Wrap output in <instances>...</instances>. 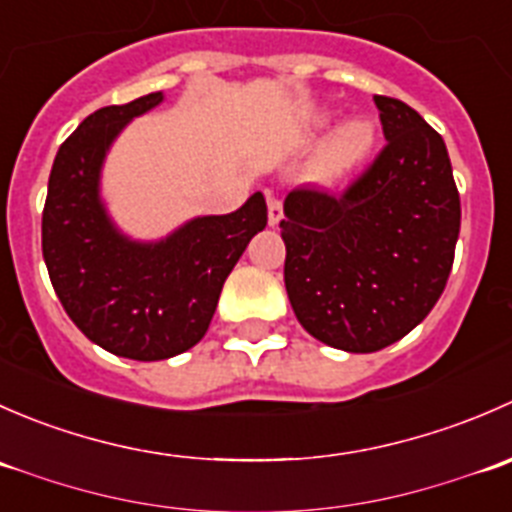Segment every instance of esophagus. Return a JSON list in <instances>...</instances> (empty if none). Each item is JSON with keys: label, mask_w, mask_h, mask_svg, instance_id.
<instances>
[{"label": "esophagus", "mask_w": 512, "mask_h": 512, "mask_svg": "<svg viewBox=\"0 0 512 512\" xmlns=\"http://www.w3.org/2000/svg\"><path fill=\"white\" fill-rule=\"evenodd\" d=\"M282 215H285L282 213V200L275 198L272 193H267V220H270V225H280Z\"/></svg>", "instance_id": "obj_1"}]
</instances>
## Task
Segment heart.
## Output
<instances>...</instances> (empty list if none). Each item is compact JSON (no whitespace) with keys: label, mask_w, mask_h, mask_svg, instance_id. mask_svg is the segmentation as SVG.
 <instances>
[{"label":"heart","mask_w":512,"mask_h":512,"mask_svg":"<svg viewBox=\"0 0 512 512\" xmlns=\"http://www.w3.org/2000/svg\"><path fill=\"white\" fill-rule=\"evenodd\" d=\"M371 143H374V126L369 121L356 118V121L344 123L337 131V136H334L332 146H329V165L332 168H344L352 160L364 156L371 148Z\"/></svg>","instance_id":"b5f03b06"}]
</instances>
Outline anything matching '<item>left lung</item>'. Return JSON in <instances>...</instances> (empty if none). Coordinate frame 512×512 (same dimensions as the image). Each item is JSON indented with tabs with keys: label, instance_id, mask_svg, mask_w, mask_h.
Returning <instances> with one entry per match:
<instances>
[{
	"label": "left lung",
	"instance_id": "left-lung-1",
	"mask_svg": "<svg viewBox=\"0 0 512 512\" xmlns=\"http://www.w3.org/2000/svg\"><path fill=\"white\" fill-rule=\"evenodd\" d=\"M386 146L342 193L285 198V287L319 342L379 352L426 319L453 267L461 198L443 138L399 98L374 96Z\"/></svg>",
	"mask_w": 512,
	"mask_h": 512
}]
</instances>
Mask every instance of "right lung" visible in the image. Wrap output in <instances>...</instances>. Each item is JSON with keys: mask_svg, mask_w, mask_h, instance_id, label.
<instances>
[{"mask_svg": "<svg viewBox=\"0 0 512 512\" xmlns=\"http://www.w3.org/2000/svg\"><path fill=\"white\" fill-rule=\"evenodd\" d=\"M163 101L148 94L98 108L61 143L49 175L41 252L71 322L106 352L170 359L205 337L247 242L265 230V195L230 215H205L158 242L123 235L103 208L101 165L118 133Z\"/></svg>", "mask_w": 512, "mask_h": 512, "instance_id": "1", "label": "right lung"}]
</instances>
